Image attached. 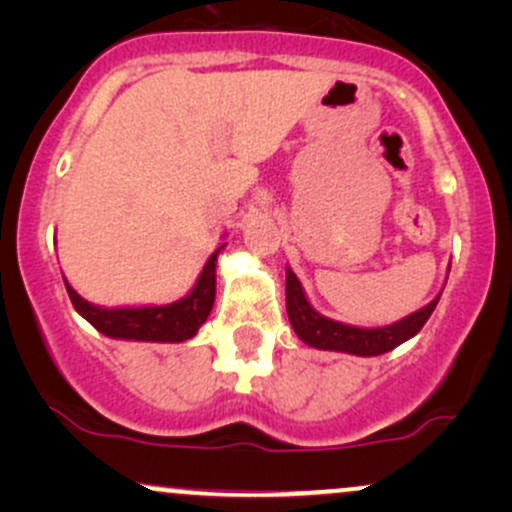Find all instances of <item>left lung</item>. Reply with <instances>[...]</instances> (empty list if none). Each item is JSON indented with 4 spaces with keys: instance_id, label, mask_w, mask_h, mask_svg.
<instances>
[{
    "instance_id": "8db88e82",
    "label": "left lung",
    "mask_w": 512,
    "mask_h": 512,
    "mask_svg": "<svg viewBox=\"0 0 512 512\" xmlns=\"http://www.w3.org/2000/svg\"><path fill=\"white\" fill-rule=\"evenodd\" d=\"M443 293V291H440ZM440 301V296L433 298L431 303L424 305L421 310L411 313L402 320L392 322L385 327H354L346 322L330 320V317L320 315L305 298V291L298 281V276L286 267V313H289V322L298 339L313 349L322 351H342V354L354 356H380L387 351L397 349L414 334L421 332L426 320L431 317L433 310Z\"/></svg>"
}]
</instances>
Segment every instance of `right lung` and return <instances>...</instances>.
I'll use <instances>...</instances> for the list:
<instances>
[{
    "label": "right lung",
    "instance_id": "obj_1",
    "mask_svg": "<svg viewBox=\"0 0 512 512\" xmlns=\"http://www.w3.org/2000/svg\"><path fill=\"white\" fill-rule=\"evenodd\" d=\"M226 245V243H223ZM219 245L204 264L197 284L180 301L168 305H142V308H101L81 298L64 279L69 298L76 313L91 322L98 332L113 339H129V342H187L207 322L216 298V260L223 250Z\"/></svg>",
    "mask_w": 512,
    "mask_h": 512
}]
</instances>
